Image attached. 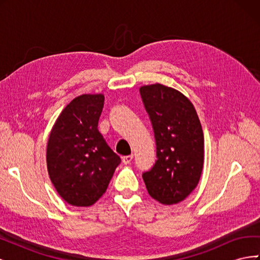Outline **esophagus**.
<instances>
[{"mask_svg": "<svg viewBox=\"0 0 260 260\" xmlns=\"http://www.w3.org/2000/svg\"><path fill=\"white\" fill-rule=\"evenodd\" d=\"M132 159H133V155L123 156V157H122V162L125 164V165H128V164H130V162L132 161Z\"/></svg>", "mask_w": 260, "mask_h": 260, "instance_id": "esophagus-1", "label": "esophagus"}]
</instances>
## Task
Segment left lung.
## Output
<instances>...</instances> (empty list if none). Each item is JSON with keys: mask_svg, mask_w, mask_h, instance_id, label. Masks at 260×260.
I'll return each mask as SVG.
<instances>
[{"mask_svg": "<svg viewBox=\"0 0 260 260\" xmlns=\"http://www.w3.org/2000/svg\"><path fill=\"white\" fill-rule=\"evenodd\" d=\"M151 119L157 159L143 172L148 194L165 205L185 200L199 184L204 165V135L193 104L160 83L140 88Z\"/></svg>", "mask_w": 260, "mask_h": 260, "instance_id": "8db88e82", "label": "left lung"}]
</instances>
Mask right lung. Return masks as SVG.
Segmentation results:
<instances>
[{"label":"right lung","instance_id":"right-lung-1","mask_svg":"<svg viewBox=\"0 0 260 260\" xmlns=\"http://www.w3.org/2000/svg\"><path fill=\"white\" fill-rule=\"evenodd\" d=\"M103 94H82L62 109L46 148L49 176L60 198L73 206H91L103 195L120 157L98 124Z\"/></svg>","mask_w":260,"mask_h":260}]
</instances>
